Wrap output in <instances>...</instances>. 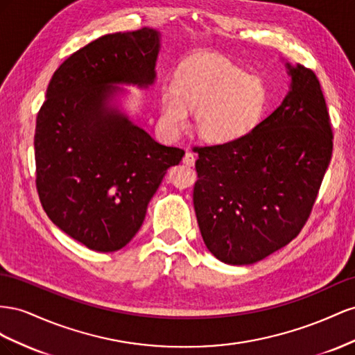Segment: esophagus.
Wrapping results in <instances>:
<instances>
[{
    "instance_id": "34e87169",
    "label": "esophagus",
    "mask_w": 355,
    "mask_h": 355,
    "mask_svg": "<svg viewBox=\"0 0 355 355\" xmlns=\"http://www.w3.org/2000/svg\"><path fill=\"white\" fill-rule=\"evenodd\" d=\"M195 160H196L195 155L190 153V151H187V153H186L184 157H183V162H184V164H186L187 166H193V165H195Z\"/></svg>"
}]
</instances>
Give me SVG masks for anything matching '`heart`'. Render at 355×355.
<instances>
[{
  "label": "heart",
  "mask_w": 355,
  "mask_h": 355,
  "mask_svg": "<svg viewBox=\"0 0 355 355\" xmlns=\"http://www.w3.org/2000/svg\"><path fill=\"white\" fill-rule=\"evenodd\" d=\"M265 95L257 77L229 60L202 59L180 74L177 87L164 90L162 121L169 132L180 134L189 126V110L198 111L199 135L211 143H229L257 123Z\"/></svg>",
  "instance_id": "1"
}]
</instances>
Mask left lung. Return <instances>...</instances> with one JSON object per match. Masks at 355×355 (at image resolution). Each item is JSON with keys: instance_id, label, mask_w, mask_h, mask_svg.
<instances>
[{"instance_id": "left-lung-1", "label": "left lung", "mask_w": 355, "mask_h": 355, "mask_svg": "<svg viewBox=\"0 0 355 355\" xmlns=\"http://www.w3.org/2000/svg\"><path fill=\"white\" fill-rule=\"evenodd\" d=\"M290 92L238 139L193 147V205L207 248L251 265L286 247L308 221L331 159L333 134L318 78L291 67Z\"/></svg>"}]
</instances>
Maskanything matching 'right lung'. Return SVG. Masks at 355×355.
I'll list each match as a JSON object with an SVG mask.
<instances>
[{
	"instance_id": "add662e5",
	"label": "right lung",
	"mask_w": 355,
	"mask_h": 355,
	"mask_svg": "<svg viewBox=\"0 0 355 355\" xmlns=\"http://www.w3.org/2000/svg\"><path fill=\"white\" fill-rule=\"evenodd\" d=\"M159 46V33L150 28L96 38L55 71L37 114L40 202L60 230L89 250L123 248L166 169L184 156L108 105L116 92L110 85H153Z\"/></svg>"
}]
</instances>
